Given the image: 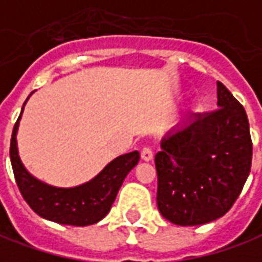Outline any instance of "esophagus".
Masks as SVG:
<instances>
[{
    "instance_id": "34e87169",
    "label": "esophagus",
    "mask_w": 262,
    "mask_h": 262,
    "mask_svg": "<svg viewBox=\"0 0 262 262\" xmlns=\"http://www.w3.org/2000/svg\"><path fill=\"white\" fill-rule=\"evenodd\" d=\"M140 158H142V161L145 162H150L154 159V152H152V149H149V147H143L142 149V152H140Z\"/></svg>"
}]
</instances>
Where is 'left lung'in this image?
Returning <instances> with one entry per match:
<instances>
[{"label":"left lung","instance_id":"left-lung-1","mask_svg":"<svg viewBox=\"0 0 262 262\" xmlns=\"http://www.w3.org/2000/svg\"><path fill=\"white\" fill-rule=\"evenodd\" d=\"M218 107L168 132L155 156L156 202L162 216L181 227L224 216L250 175L252 142L239 101L216 81Z\"/></svg>","mask_w":262,"mask_h":262}]
</instances>
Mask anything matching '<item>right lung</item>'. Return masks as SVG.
Returning <instances> with one entry per match:
<instances>
[{
  "instance_id": "1",
  "label": "right lung",
  "mask_w": 262,
  "mask_h": 262,
  "mask_svg": "<svg viewBox=\"0 0 262 262\" xmlns=\"http://www.w3.org/2000/svg\"><path fill=\"white\" fill-rule=\"evenodd\" d=\"M26 103L23 104L18 120L12 129L10 145L12 170L23 198L37 215L61 225L87 227L103 220L113 205L124 178L138 165L140 158L139 152L135 150L117 156L92 181L79 186L58 188L41 182L23 165L17 147V132Z\"/></svg>"
}]
</instances>
